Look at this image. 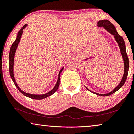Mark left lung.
Here are the masks:
<instances>
[{
  "instance_id": "obj_1",
  "label": "left lung",
  "mask_w": 134,
  "mask_h": 134,
  "mask_svg": "<svg viewBox=\"0 0 134 134\" xmlns=\"http://www.w3.org/2000/svg\"><path fill=\"white\" fill-rule=\"evenodd\" d=\"M97 26L99 27H103V28H105L108 32H109L111 34L114 36L115 39L116 40V41L117 42L118 44L119 47L120 51H121L122 58H123L124 63V73L123 77H122V79L121 82H120L119 85L117 86V87H115L112 91H111L110 92L106 94H99V93H97L91 91V90H89V89H87V88L85 86L86 89H87L88 90H89L90 92H92L93 93L99 95V96H109V95L114 93L115 92L118 91L120 88L122 87V86L124 85V83H125L126 78H127V76H128V73L129 60H128V55H127V54H126V47H125V44L124 40L123 39V38H122L121 35H119L118 34V33L117 32L116 29L115 28L114 25H113L111 23L110 21H108V20H101V21H99L98 22H97Z\"/></svg>"
}]
</instances>
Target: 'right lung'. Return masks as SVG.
<instances>
[{
  "label": "right lung",
  "mask_w": 134,
  "mask_h": 134,
  "mask_svg": "<svg viewBox=\"0 0 134 134\" xmlns=\"http://www.w3.org/2000/svg\"><path fill=\"white\" fill-rule=\"evenodd\" d=\"M28 25L25 24L24 26L20 29V31L18 32V35H17V38L16 40L14 41V42L13 43L12 45H11L10 49V52H9V73H10V77L12 79V80H13V83H14L15 85L16 86V87L18 88V89L19 90V91L22 94H23L26 97H28L29 98L33 99H35V100H41V99H43L46 98V97H48L51 95L53 94L54 93H55L57 90L58 89V88L59 87V85H60V74L61 72H62L63 69L64 67H63L61 70L59 72L58 74V80L57 81V83L55 86H54V87L52 89L51 91H49V92L47 93L44 94H29V93H27L26 92H24V91L20 89L19 86L17 85L16 82V80L14 77V74H13V64H14V57H15V52L16 50V48L18 47V45L19 44V43L20 42V40H21V36L22 35V33H23V29L26 28V26H27Z\"/></svg>",
  "instance_id": "add662e5"
}]
</instances>
